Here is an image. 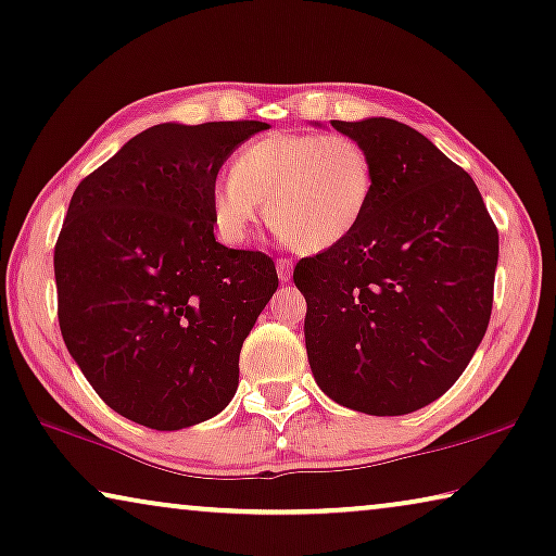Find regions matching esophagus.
<instances>
[{"label": "esophagus", "mask_w": 556, "mask_h": 556, "mask_svg": "<svg viewBox=\"0 0 556 556\" xmlns=\"http://www.w3.org/2000/svg\"><path fill=\"white\" fill-rule=\"evenodd\" d=\"M292 267H294V264H292V260H287V256H285V260H277V275H279L281 281L292 279Z\"/></svg>", "instance_id": "1"}]
</instances>
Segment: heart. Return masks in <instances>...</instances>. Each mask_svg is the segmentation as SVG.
I'll return each mask as SVG.
<instances>
[{"mask_svg": "<svg viewBox=\"0 0 556 556\" xmlns=\"http://www.w3.org/2000/svg\"><path fill=\"white\" fill-rule=\"evenodd\" d=\"M377 189L369 149L350 135L277 131L239 149L212 187L214 227L244 242L267 204L275 235L302 254L334 250L367 217Z\"/></svg>", "mask_w": 556, "mask_h": 556, "instance_id": "b5f03b06", "label": "heart"}]
</instances>
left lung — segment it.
Returning <instances> with one entry per match:
<instances>
[{
    "instance_id": "obj_1",
    "label": "left lung",
    "mask_w": 556,
    "mask_h": 556,
    "mask_svg": "<svg viewBox=\"0 0 556 556\" xmlns=\"http://www.w3.org/2000/svg\"><path fill=\"white\" fill-rule=\"evenodd\" d=\"M377 189L350 239L294 267L312 375L342 407L400 417L457 382L492 317L500 231L475 179L407 124L331 122Z\"/></svg>"
}]
</instances>
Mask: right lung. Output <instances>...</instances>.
Listing matches in <instances>:
<instances>
[{"label":"right lung","mask_w":556,"mask_h":556,"mask_svg":"<svg viewBox=\"0 0 556 556\" xmlns=\"http://www.w3.org/2000/svg\"><path fill=\"white\" fill-rule=\"evenodd\" d=\"M264 122L156 124L74 189L54 247L64 344L106 407L160 432L212 419L277 292L271 256L214 239L212 187Z\"/></svg>","instance_id":"right-lung-1"}]
</instances>
